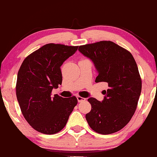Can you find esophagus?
<instances>
[{
    "instance_id": "1",
    "label": "esophagus",
    "mask_w": 157,
    "mask_h": 157,
    "mask_svg": "<svg viewBox=\"0 0 157 157\" xmlns=\"http://www.w3.org/2000/svg\"><path fill=\"white\" fill-rule=\"evenodd\" d=\"M77 101H78V102H81V101H83L86 100V98H83V97L80 96V95H77Z\"/></svg>"
}]
</instances>
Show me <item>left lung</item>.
Returning <instances> with one entry per match:
<instances>
[{
    "instance_id": "left-lung-1",
    "label": "left lung",
    "mask_w": 157,
    "mask_h": 157,
    "mask_svg": "<svg viewBox=\"0 0 157 157\" xmlns=\"http://www.w3.org/2000/svg\"><path fill=\"white\" fill-rule=\"evenodd\" d=\"M90 58L98 72L95 82H106L101 102L90 98L91 110L86 114L89 126L95 132L108 135L128 124L138 106L141 92V78L131 52L110 40H102L79 47Z\"/></svg>"
}]
</instances>
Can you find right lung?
Returning a JSON list of instances; mask_svg holds the SVG:
<instances>
[{
    "mask_svg": "<svg viewBox=\"0 0 157 157\" xmlns=\"http://www.w3.org/2000/svg\"><path fill=\"white\" fill-rule=\"evenodd\" d=\"M78 46L48 44L24 59L17 75L16 93L21 111L34 129L53 135L65 126L77 105L75 96L65 98L51 92L62 82L60 67Z\"/></svg>",
    "mask_w": 157,
    "mask_h": 157,
    "instance_id": "obj_1",
    "label": "right lung"
}]
</instances>
